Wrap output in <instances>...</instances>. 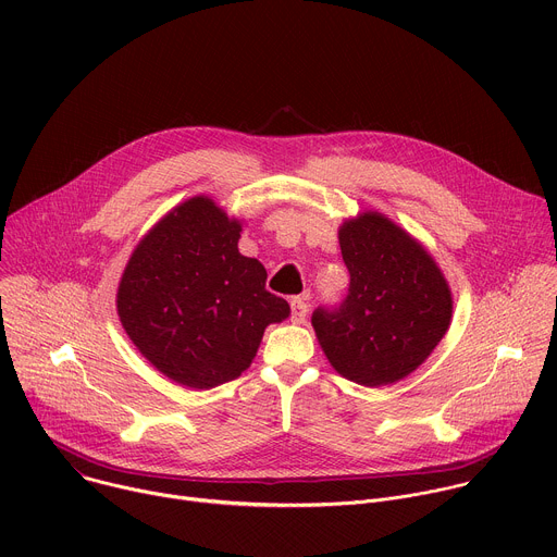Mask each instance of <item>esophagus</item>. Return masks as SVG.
Segmentation results:
<instances>
[{
	"label": "esophagus",
	"instance_id": "obj_1",
	"mask_svg": "<svg viewBox=\"0 0 557 557\" xmlns=\"http://www.w3.org/2000/svg\"><path fill=\"white\" fill-rule=\"evenodd\" d=\"M308 317V304L304 297H293L290 299V322L293 324H304Z\"/></svg>",
	"mask_w": 557,
	"mask_h": 557
}]
</instances>
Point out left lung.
Returning <instances> with one entry per match:
<instances>
[{
	"label": "left lung",
	"mask_w": 557,
	"mask_h": 557,
	"mask_svg": "<svg viewBox=\"0 0 557 557\" xmlns=\"http://www.w3.org/2000/svg\"><path fill=\"white\" fill-rule=\"evenodd\" d=\"M350 288L335 310L317 308L312 329L331 366L366 387L401 381L445 337L451 288L428 249L379 211L339 226Z\"/></svg>",
	"instance_id": "8db88e82"
}]
</instances>
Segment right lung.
<instances>
[{
	"label": "right lung",
	"instance_id": "right-lung-1",
	"mask_svg": "<svg viewBox=\"0 0 557 557\" xmlns=\"http://www.w3.org/2000/svg\"><path fill=\"white\" fill-rule=\"evenodd\" d=\"M243 220L194 196L158 220L132 251L116 290L138 352L172 381L209 389L240 376L269 324L290 314L267 290V269L237 251Z\"/></svg>",
	"mask_w": 557,
	"mask_h": 557
}]
</instances>
